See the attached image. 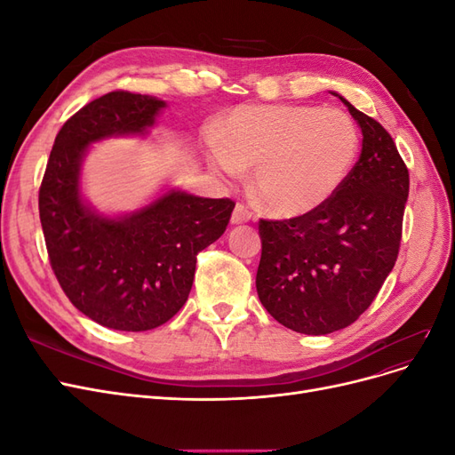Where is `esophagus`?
Listing matches in <instances>:
<instances>
[{"mask_svg": "<svg viewBox=\"0 0 455 455\" xmlns=\"http://www.w3.org/2000/svg\"><path fill=\"white\" fill-rule=\"evenodd\" d=\"M251 218H252V212L246 209L243 203H237L235 209H233V214H231V224H244V222H249Z\"/></svg>", "mask_w": 455, "mask_h": 455, "instance_id": "obj_1", "label": "esophagus"}]
</instances>
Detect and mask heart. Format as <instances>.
<instances>
[{
  "mask_svg": "<svg viewBox=\"0 0 455 455\" xmlns=\"http://www.w3.org/2000/svg\"><path fill=\"white\" fill-rule=\"evenodd\" d=\"M356 156L359 132L347 114L296 104L237 108L209 151L226 180L254 169L256 199L284 218L309 214L332 199Z\"/></svg>",
  "mask_w": 455,
  "mask_h": 455,
  "instance_id": "heart-1",
  "label": "heart"
}]
</instances>
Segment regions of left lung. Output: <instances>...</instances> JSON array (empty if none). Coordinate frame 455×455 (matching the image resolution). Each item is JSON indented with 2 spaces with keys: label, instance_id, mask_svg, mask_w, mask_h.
<instances>
[{
  "label": "left lung",
  "instance_id": "obj_1",
  "mask_svg": "<svg viewBox=\"0 0 455 455\" xmlns=\"http://www.w3.org/2000/svg\"><path fill=\"white\" fill-rule=\"evenodd\" d=\"M339 100L363 131L361 157L346 182L321 209L258 224L261 306L283 326L309 336L349 326L374 301L398 256L410 189L391 134Z\"/></svg>",
  "mask_w": 455,
  "mask_h": 455
}]
</instances>
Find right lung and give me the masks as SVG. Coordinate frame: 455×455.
Wrapping results in <instances>:
<instances>
[{
    "instance_id": "right-lung-1",
    "label": "right lung",
    "mask_w": 455,
    "mask_h": 455,
    "mask_svg": "<svg viewBox=\"0 0 455 455\" xmlns=\"http://www.w3.org/2000/svg\"><path fill=\"white\" fill-rule=\"evenodd\" d=\"M164 106L129 91L89 102L59 131L39 188L41 228L64 294L94 323L123 332L157 328L180 311L197 254L220 239L235 209L231 199L169 189L140 211L109 218L81 197L89 146L146 134Z\"/></svg>"
}]
</instances>
